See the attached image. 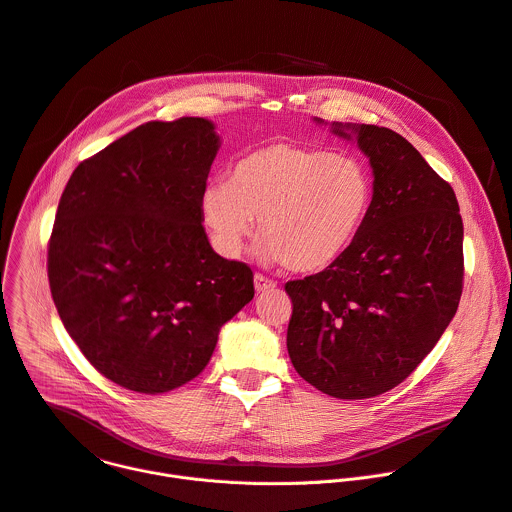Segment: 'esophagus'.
Instances as JSON below:
<instances>
[{
	"instance_id": "obj_1",
	"label": "esophagus",
	"mask_w": 512,
	"mask_h": 512,
	"mask_svg": "<svg viewBox=\"0 0 512 512\" xmlns=\"http://www.w3.org/2000/svg\"><path fill=\"white\" fill-rule=\"evenodd\" d=\"M275 287H277L275 281L267 279V277L261 275V273H255V291H257V293H263V291H269V289H275Z\"/></svg>"
}]
</instances>
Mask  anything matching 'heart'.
<instances>
[{"label": "heart", "instance_id": "heart-1", "mask_svg": "<svg viewBox=\"0 0 512 512\" xmlns=\"http://www.w3.org/2000/svg\"><path fill=\"white\" fill-rule=\"evenodd\" d=\"M372 205L374 177L364 160L289 142L245 152L229 183L213 181L201 193L203 223L223 257L241 255L259 219L257 255L299 273L342 259Z\"/></svg>", "mask_w": 512, "mask_h": 512}]
</instances>
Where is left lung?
<instances>
[{
	"instance_id": "1",
	"label": "left lung",
	"mask_w": 512,
	"mask_h": 512,
	"mask_svg": "<svg viewBox=\"0 0 512 512\" xmlns=\"http://www.w3.org/2000/svg\"><path fill=\"white\" fill-rule=\"evenodd\" d=\"M331 132L368 156L374 205L342 259L285 283L287 352L323 394L364 400L404 382L452 321L464 231L452 187L404 136L350 122H333Z\"/></svg>"
}]
</instances>
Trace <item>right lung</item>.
<instances>
[{
	"mask_svg": "<svg viewBox=\"0 0 512 512\" xmlns=\"http://www.w3.org/2000/svg\"><path fill=\"white\" fill-rule=\"evenodd\" d=\"M221 136L207 118L146 122L72 173L48 247L60 319L114 384L164 394L209 364L221 327L255 295L217 255L201 193Z\"/></svg>",
	"mask_w": 512,
	"mask_h": 512,
	"instance_id": "obj_1",
	"label": "right lung"
}]
</instances>
